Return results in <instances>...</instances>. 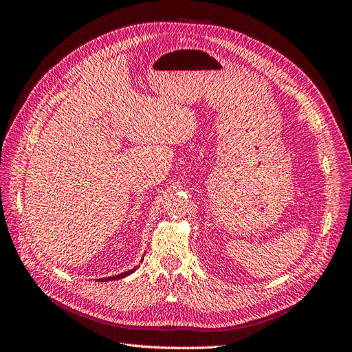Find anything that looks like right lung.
I'll use <instances>...</instances> for the list:
<instances>
[{
  "instance_id": "add662e5",
  "label": "right lung",
  "mask_w": 352,
  "mask_h": 352,
  "mask_svg": "<svg viewBox=\"0 0 352 352\" xmlns=\"http://www.w3.org/2000/svg\"><path fill=\"white\" fill-rule=\"evenodd\" d=\"M135 270H136V269L127 270V272H124V273H120V274H117V276H111V278H107V279H100V280H117V279H122V278H126V276L132 274Z\"/></svg>"
}]
</instances>
